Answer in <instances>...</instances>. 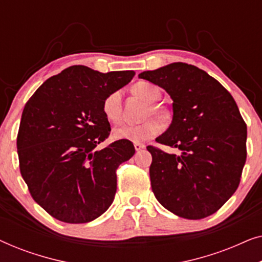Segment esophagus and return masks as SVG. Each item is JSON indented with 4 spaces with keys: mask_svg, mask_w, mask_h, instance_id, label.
Masks as SVG:
<instances>
[{
    "mask_svg": "<svg viewBox=\"0 0 262 262\" xmlns=\"http://www.w3.org/2000/svg\"><path fill=\"white\" fill-rule=\"evenodd\" d=\"M135 149H136V151H139V150H142V149H144L145 148V145L144 144H142V143H135Z\"/></svg>",
    "mask_w": 262,
    "mask_h": 262,
    "instance_id": "1",
    "label": "esophagus"
}]
</instances>
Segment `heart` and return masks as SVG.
<instances>
[{
	"label": "heart",
	"mask_w": 262,
	"mask_h": 262,
	"mask_svg": "<svg viewBox=\"0 0 262 262\" xmlns=\"http://www.w3.org/2000/svg\"><path fill=\"white\" fill-rule=\"evenodd\" d=\"M132 93L143 101L146 102V106L143 111V118H146L142 123L136 125L121 124L114 127L112 136L114 139L119 141L131 142H144L146 139L156 136L162 128V124L156 117L161 120H166L168 112L166 107L156 102L160 99L161 92L155 84L150 82L141 81L132 87ZM102 112L111 123H118L121 118V92L116 91L111 93L103 99ZM157 116L155 117V116Z\"/></svg>",
	"instance_id": "1"
}]
</instances>
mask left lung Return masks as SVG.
Segmentation results:
<instances>
[{"label": "left lung", "instance_id": "obj_1", "mask_svg": "<svg viewBox=\"0 0 262 262\" xmlns=\"http://www.w3.org/2000/svg\"><path fill=\"white\" fill-rule=\"evenodd\" d=\"M138 77L163 88L173 100L171 124L156 142L180 150L177 155L146 148L152 156L154 194L179 217L210 216L237 189L246 163L247 126L234 98L191 64L171 63Z\"/></svg>", "mask_w": 262, "mask_h": 262}]
</instances>
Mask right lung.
Here are the masks:
<instances>
[{"label":"right lung","mask_w":262,"mask_h":262,"mask_svg":"<svg viewBox=\"0 0 262 262\" xmlns=\"http://www.w3.org/2000/svg\"><path fill=\"white\" fill-rule=\"evenodd\" d=\"M135 71L102 74L73 66L46 80L25 105L16 148L31 195L66 223H88L112 205L116 169L135 154L130 141L96 149L111 127L102 101Z\"/></svg>","instance_id":"1"}]
</instances>
